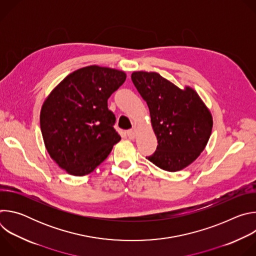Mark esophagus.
Wrapping results in <instances>:
<instances>
[{"label": "esophagus", "instance_id": "obj_1", "mask_svg": "<svg viewBox=\"0 0 256 256\" xmlns=\"http://www.w3.org/2000/svg\"><path fill=\"white\" fill-rule=\"evenodd\" d=\"M128 136L130 138H134L136 136V130H130L128 132Z\"/></svg>", "mask_w": 256, "mask_h": 256}]
</instances>
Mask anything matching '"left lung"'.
<instances>
[{"instance_id":"obj_1","label":"left lung","mask_w":256,"mask_h":256,"mask_svg":"<svg viewBox=\"0 0 256 256\" xmlns=\"http://www.w3.org/2000/svg\"><path fill=\"white\" fill-rule=\"evenodd\" d=\"M132 80L148 104L158 142L156 152L147 159L169 172L184 169L208 142L212 128L210 109L194 88L180 89L156 72H134Z\"/></svg>"}]
</instances>
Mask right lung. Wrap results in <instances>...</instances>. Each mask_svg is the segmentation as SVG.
Masks as SVG:
<instances>
[{"label":"right lung","mask_w":256,"mask_h":256,"mask_svg":"<svg viewBox=\"0 0 256 256\" xmlns=\"http://www.w3.org/2000/svg\"><path fill=\"white\" fill-rule=\"evenodd\" d=\"M124 70L88 66L68 75L44 100L40 130L50 158L70 175L99 166L120 136L107 100L126 81Z\"/></svg>","instance_id":"1"}]
</instances>
